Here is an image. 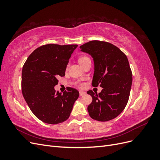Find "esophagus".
Masks as SVG:
<instances>
[{"instance_id":"esophagus-1","label":"esophagus","mask_w":160,"mask_h":160,"mask_svg":"<svg viewBox=\"0 0 160 160\" xmlns=\"http://www.w3.org/2000/svg\"><path fill=\"white\" fill-rule=\"evenodd\" d=\"M85 94H86V92H85V91H79V95H80V96L85 95Z\"/></svg>"}]
</instances>
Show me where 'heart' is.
I'll list each match as a JSON object with an SVG mask.
<instances>
[{
  "instance_id": "1",
  "label": "heart",
  "mask_w": 160,
  "mask_h": 160,
  "mask_svg": "<svg viewBox=\"0 0 160 160\" xmlns=\"http://www.w3.org/2000/svg\"><path fill=\"white\" fill-rule=\"evenodd\" d=\"M89 59V58L88 57H85V56L81 57L80 58V59H79V63H80V64H82L83 62H85L86 60H88V59ZM77 85H78V86H79V87H83V86H84V84H83V83H80V82H79V83H77Z\"/></svg>"
}]
</instances>
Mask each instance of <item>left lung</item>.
<instances>
[{"mask_svg":"<svg viewBox=\"0 0 160 160\" xmlns=\"http://www.w3.org/2000/svg\"><path fill=\"white\" fill-rule=\"evenodd\" d=\"M80 49L93 58L92 85L103 88L98 94L88 91L93 99L88 108L90 117L99 122L113 119L123 111L129 98L132 72L128 57L118 47L105 41H91Z\"/></svg>","mask_w":160,"mask_h":160,"instance_id":"1","label":"left lung"}]
</instances>
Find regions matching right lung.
<instances>
[{
  "label": "right lung",
  "instance_id": "add662e5",
  "mask_svg": "<svg viewBox=\"0 0 160 160\" xmlns=\"http://www.w3.org/2000/svg\"><path fill=\"white\" fill-rule=\"evenodd\" d=\"M77 45L47 44L28 56L22 70V95L30 109L42 122L58 124L69 118L79 91L67 88L56 92L57 78L65 76L69 59Z\"/></svg>",
  "mask_w": 160,
  "mask_h": 160
}]
</instances>
